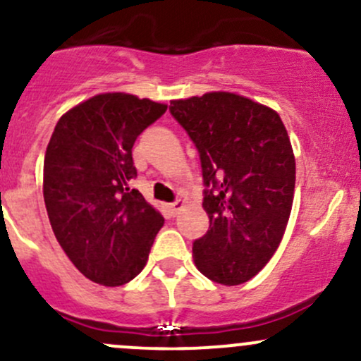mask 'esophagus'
Masks as SVG:
<instances>
[{
    "instance_id": "1",
    "label": "esophagus",
    "mask_w": 361,
    "mask_h": 361,
    "mask_svg": "<svg viewBox=\"0 0 361 361\" xmlns=\"http://www.w3.org/2000/svg\"><path fill=\"white\" fill-rule=\"evenodd\" d=\"M183 205H185L183 200H174L171 204H168V211L171 212V216H176V214L183 209Z\"/></svg>"
}]
</instances>
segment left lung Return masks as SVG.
Wrapping results in <instances>:
<instances>
[{
    "label": "left lung",
    "mask_w": 361,
    "mask_h": 361,
    "mask_svg": "<svg viewBox=\"0 0 361 361\" xmlns=\"http://www.w3.org/2000/svg\"><path fill=\"white\" fill-rule=\"evenodd\" d=\"M195 144L209 229L193 241L197 269L214 283H247L283 240L295 193V156L279 114L238 94L171 101Z\"/></svg>",
    "instance_id": "obj_1"
}]
</instances>
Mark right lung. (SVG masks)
<instances>
[{
    "instance_id": "right-lung-1",
    "label": "right lung",
    "mask_w": 361,
    "mask_h": 361,
    "mask_svg": "<svg viewBox=\"0 0 361 361\" xmlns=\"http://www.w3.org/2000/svg\"><path fill=\"white\" fill-rule=\"evenodd\" d=\"M168 106L99 94L63 114L44 157V202L58 243L87 279L121 286L140 274L164 219L142 193L132 147Z\"/></svg>"
}]
</instances>
